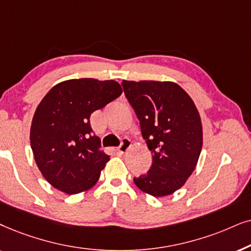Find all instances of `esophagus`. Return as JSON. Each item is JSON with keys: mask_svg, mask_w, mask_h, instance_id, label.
<instances>
[{"mask_svg": "<svg viewBox=\"0 0 251 251\" xmlns=\"http://www.w3.org/2000/svg\"><path fill=\"white\" fill-rule=\"evenodd\" d=\"M131 146H132L131 140H129V139H123L122 143H120V146L118 147V151L122 152V153L126 152V151H127V149H128Z\"/></svg>", "mask_w": 251, "mask_h": 251, "instance_id": "34e87169", "label": "esophagus"}]
</instances>
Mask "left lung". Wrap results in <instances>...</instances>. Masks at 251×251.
I'll list each match as a JSON object with an SVG mask.
<instances>
[{
  "mask_svg": "<svg viewBox=\"0 0 251 251\" xmlns=\"http://www.w3.org/2000/svg\"><path fill=\"white\" fill-rule=\"evenodd\" d=\"M122 85L153 155L149 171L134 178L135 185L155 198L170 195L198 164L203 141L200 113L175 82L123 80Z\"/></svg>",
  "mask_w": 251,
  "mask_h": 251,
  "instance_id": "8db88e82",
  "label": "left lung"
}]
</instances>
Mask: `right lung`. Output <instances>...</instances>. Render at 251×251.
<instances>
[{
    "instance_id": "right-lung-1",
    "label": "right lung",
    "mask_w": 251,
    "mask_h": 251,
    "mask_svg": "<svg viewBox=\"0 0 251 251\" xmlns=\"http://www.w3.org/2000/svg\"><path fill=\"white\" fill-rule=\"evenodd\" d=\"M122 93L113 80L85 78L58 83L42 99L29 139L36 165L52 187L72 195L95 185L109 155L89 118Z\"/></svg>"
}]
</instances>
